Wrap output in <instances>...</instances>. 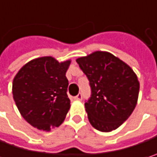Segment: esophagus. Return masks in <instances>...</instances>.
Instances as JSON below:
<instances>
[{"label":"esophagus","mask_w":157,"mask_h":157,"mask_svg":"<svg viewBox=\"0 0 157 157\" xmlns=\"http://www.w3.org/2000/svg\"><path fill=\"white\" fill-rule=\"evenodd\" d=\"M74 99H75V100H77V101H81V100L82 99V96L81 93H79L78 95H76V96L74 97Z\"/></svg>","instance_id":"34e87169"}]
</instances>
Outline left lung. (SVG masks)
Instances as JSON below:
<instances>
[{
	"label": "left lung",
	"instance_id": "obj_1",
	"mask_svg": "<svg viewBox=\"0 0 157 157\" xmlns=\"http://www.w3.org/2000/svg\"><path fill=\"white\" fill-rule=\"evenodd\" d=\"M89 79L92 95L85 102L88 120L94 128L110 132L131 115L139 93L132 68L106 51H95L76 59Z\"/></svg>",
	"mask_w": 157,
	"mask_h": 157
}]
</instances>
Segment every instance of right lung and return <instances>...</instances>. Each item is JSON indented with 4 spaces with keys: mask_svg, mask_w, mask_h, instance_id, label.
Segmentation results:
<instances>
[{
    "mask_svg": "<svg viewBox=\"0 0 157 157\" xmlns=\"http://www.w3.org/2000/svg\"><path fill=\"white\" fill-rule=\"evenodd\" d=\"M71 60L37 57L19 70L12 82V94L23 119L39 130L50 131L64 122L70 109L65 76Z\"/></svg>",
    "mask_w": 157,
    "mask_h": 157,
    "instance_id": "right-lung-1",
    "label": "right lung"
}]
</instances>
